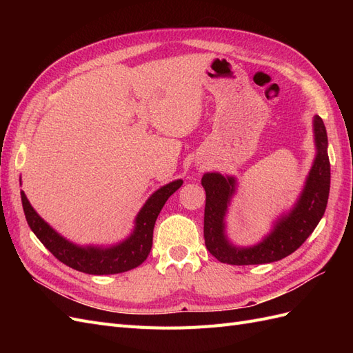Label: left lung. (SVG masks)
I'll list each match as a JSON object with an SVG mask.
<instances>
[{"mask_svg": "<svg viewBox=\"0 0 353 353\" xmlns=\"http://www.w3.org/2000/svg\"><path fill=\"white\" fill-rule=\"evenodd\" d=\"M316 157L301 199L293 210L281 216L259 244L252 248H234L225 237L223 216L231 196L236 191V179L221 174H205L201 185L206 191L205 244L210 254L222 263L258 265L280 261L292 254L305 243L321 221L330 193V160L327 153V131L319 116L314 119Z\"/></svg>", "mask_w": 353, "mask_h": 353, "instance_id": "8db88e82", "label": "left lung"}]
</instances>
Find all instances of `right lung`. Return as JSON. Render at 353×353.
Masks as SVG:
<instances>
[{"label": "right lung", "instance_id": "add662e5", "mask_svg": "<svg viewBox=\"0 0 353 353\" xmlns=\"http://www.w3.org/2000/svg\"><path fill=\"white\" fill-rule=\"evenodd\" d=\"M181 185H183V179H176L159 188L137 215L135 230L131 237L109 249L79 248L63 239L30 206L23 191H20V196H22L23 212L30 230L60 262L85 274L110 275L134 270L147 259L152 250L153 230L159 213L166 200Z\"/></svg>", "mask_w": 353, "mask_h": 353}]
</instances>
